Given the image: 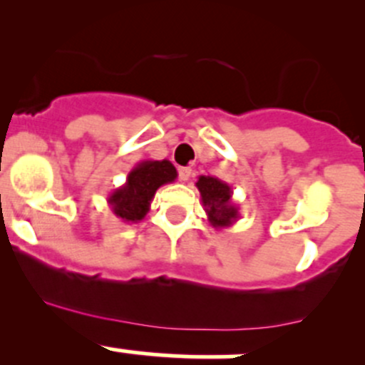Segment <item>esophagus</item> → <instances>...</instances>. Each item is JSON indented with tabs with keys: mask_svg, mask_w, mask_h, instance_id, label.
I'll return each mask as SVG.
<instances>
[{
	"mask_svg": "<svg viewBox=\"0 0 365 365\" xmlns=\"http://www.w3.org/2000/svg\"><path fill=\"white\" fill-rule=\"evenodd\" d=\"M178 176H180V180H182V182H187V180L192 176V169L187 168V165H182V168H178Z\"/></svg>",
	"mask_w": 365,
	"mask_h": 365,
	"instance_id": "obj_1",
	"label": "esophagus"
}]
</instances>
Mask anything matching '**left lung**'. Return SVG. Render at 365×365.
<instances>
[{"label":"left lung","mask_w":365,"mask_h":365,"mask_svg":"<svg viewBox=\"0 0 365 365\" xmlns=\"http://www.w3.org/2000/svg\"><path fill=\"white\" fill-rule=\"evenodd\" d=\"M196 187L201 194V201H203L208 222L215 230L233 226L240 219L238 206L231 200L233 197L231 185L215 178V176H200Z\"/></svg>","instance_id":"left-lung-1"}]
</instances>
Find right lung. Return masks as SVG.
<instances>
[{"mask_svg": "<svg viewBox=\"0 0 365 365\" xmlns=\"http://www.w3.org/2000/svg\"><path fill=\"white\" fill-rule=\"evenodd\" d=\"M178 173L169 160H141L130 169L127 182L108 196L111 212L123 222H139L150 212L157 189L175 182Z\"/></svg>", "mask_w": 365, "mask_h": 365, "instance_id": "add662e5", "label": "right lung"}]
</instances>
